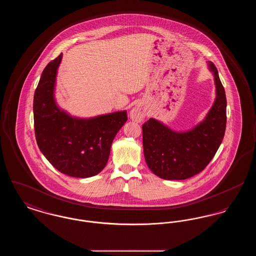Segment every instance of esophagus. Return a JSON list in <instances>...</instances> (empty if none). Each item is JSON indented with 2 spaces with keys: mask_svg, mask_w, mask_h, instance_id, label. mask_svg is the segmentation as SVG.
<instances>
[{
  "mask_svg": "<svg viewBox=\"0 0 256 256\" xmlns=\"http://www.w3.org/2000/svg\"><path fill=\"white\" fill-rule=\"evenodd\" d=\"M130 119L135 122H140L146 117V111L141 104H136L132 110H130Z\"/></svg>",
  "mask_w": 256,
  "mask_h": 256,
  "instance_id": "1",
  "label": "esophagus"
}]
</instances>
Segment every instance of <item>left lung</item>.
<instances>
[{
  "mask_svg": "<svg viewBox=\"0 0 256 256\" xmlns=\"http://www.w3.org/2000/svg\"><path fill=\"white\" fill-rule=\"evenodd\" d=\"M214 76L216 98L206 118L186 132H176L150 118L143 126V148L146 165L163 180H182L204 170L214 158L226 126V98L218 70L207 63Z\"/></svg>",
  "mask_w": 256,
  "mask_h": 256,
  "instance_id": "1",
  "label": "left lung"
}]
</instances>
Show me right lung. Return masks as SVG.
Returning a JSON list of instances; mask_svg holds the SVG:
<instances>
[{
  "label": "right lung",
  "mask_w": 256,
  "mask_h": 256,
  "mask_svg": "<svg viewBox=\"0 0 256 256\" xmlns=\"http://www.w3.org/2000/svg\"><path fill=\"white\" fill-rule=\"evenodd\" d=\"M62 54L42 72L34 98L37 145L50 163L73 178H90L106 167L111 144L128 120L126 111L78 118L61 110L54 98Z\"/></svg>",
  "instance_id": "1"
}]
</instances>
